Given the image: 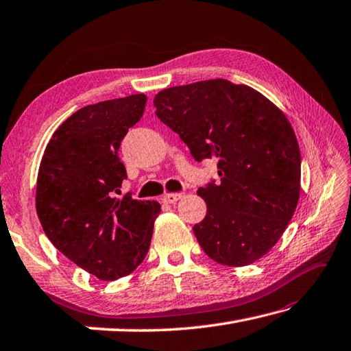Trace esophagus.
<instances>
[{
    "instance_id": "34e87169",
    "label": "esophagus",
    "mask_w": 351,
    "mask_h": 351,
    "mask_svg": "<svg viewBox=\"0 0 351 351\" xmlns=\"http://www.w3.org/2000/svg\"><path fill=\"white\" fill-rule=\"evenodd\" d=\"M184 195L180 194V192H174V194H165L162 197V202L167 203V204H174L177 203L178 199H182Z\"/></svg>"
}]
</instances>
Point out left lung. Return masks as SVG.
Wrapping results in <instances>:
<instances>
[{
  "instance_id": "left-lung-1",
  "label": "left lung",
  "mask_w": 351,
  "mask_h": 351,
  "mask_svg": "<svg viewBox=\"0 0 351 351\" xmlns=\"http://www.w3.org/2000/svg\"><path fill=\"white\" fill-rule=\"evenodd\" d=\"M156 115L197 162L218 159L199 188L207 213L194 226L199 247L221 265L244 267L280 239L300 197L302 157L288 118L261 92L224 78L163 89Z\"/></svg>"
}]
</instances>
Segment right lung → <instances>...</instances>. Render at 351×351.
<instances>
[{
  "label": "right lung",
  "instance_id": "obj_1",
  "mask_svg": "<svg viewBox=\"0 0 351 351\" xmlns=\"http://www.w3.org/2000/svg\"><path fill=\"white\" fill-rule=\"evenodd\" d=\"M145 103L136 94L83 107L54 132L40 160L42 228L62 254L99 280H117L141 265L160 213L157 202L115 195L127 178L121 141Z\"/></svg>",
  "mask_w": 351,
  "mask_h": 351
}]
</instances>
